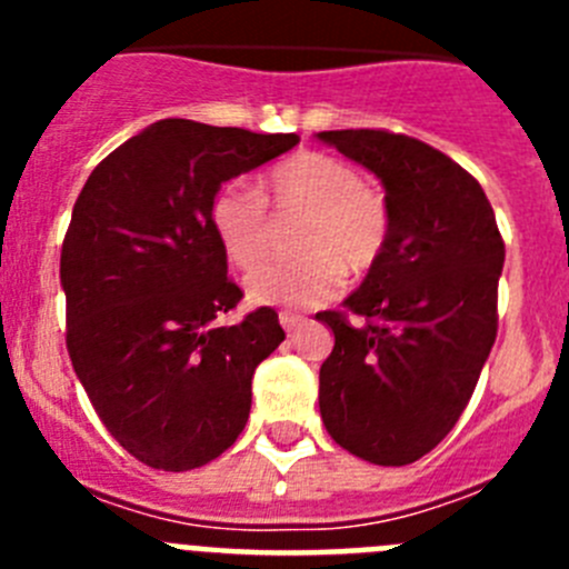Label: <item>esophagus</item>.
<instances>
[{
    "label": "esophagus",
    "mask_w": 569,
    "mask_h": 569,
    "mask_svg": "<svg viewBox=\"0 0 569 569\" xmlns=\"http://www.w3.org/2000/svg\"><path fill=\"white\" fill-rule=\"evenodd\" d=\"M279 321H281V328L288 330H296V328H301V325H305V316H299V313H288V310H284V313H279Z\"/></svg>",
    "instance_id": "1"
}]
</instances>
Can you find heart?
Returning <instances> with one entry per match:
<instances>
[{
  "mask_svg": "<svg viewBox=\"0 0 569 569\" xmlns=\"http://www.w3.org/2000/svg\"><path fill=\"white\" fill-rule=\"evenodd\" d=\"M261 193L279 213H305L293 261L261 264L244 279L253 305L316 308L336 293L345 270L367 273L390 236L387 202L365 188L353 164L328 153H296L276 164ZM210 228L236 268H253L268 256L270 224L253 190L224 184L210 199Z\"/></svg>",
  "mask_w": 569,
  "mask_h": 569,
  "instance_id": "obj_1",
  "label": "heart"
}]
</instances>
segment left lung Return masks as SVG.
<instances>
[{"label": "left lung", "mask_w": 569, "mask_h": 569, "mask_svg": "<svg viewBox=\"0 0 569 569\" xmlns=\"http://www.w3.org/2000/svg\"><path fill=\"white\" fill-rule=\"evenodd\" d=\"M316 139L385 188L390 236L345 308L319 370L330 439L370 465H413L459 421L496 341L505 241L481 184L450 156L387 130Z\"/></svg>", "instance_id": "1"}]
</instances>
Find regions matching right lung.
Masks as SVG:
<instances>
[{"label":"right lung","mask_w":569,"mask_h":569,"mask_svg":"<svg viewBox=\"0 0 569 569\" xmlns=\"http://www.w3.org/2000/svg\"><path fill=\"white\" fill-rule=\"evenodd\" d=\"M296 144V133L162 119L102 159L73 204L59 261L68 353L102 425L142 465L202 467L248 425L256 367L284 330L270 308L216 325L241 290L210 199Z\"/></svg>","instance_id":"obj_1"}]
</instances>
